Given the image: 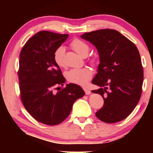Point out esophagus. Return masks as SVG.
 Wrapping results in <instances>:
<instances>
[{
  "instance_id": "obj_1",
  "label": "esophagus",
  "mask_w": 153,
  "mask_h": 153,
  "mask_svg": "<svg viewBox=\"0 0 153 153\" xmlns=\"http://www.w3.org/2000/svg\"><path fill=\"white\" fill-rule=\"evenodd\" d=\"M83 90H84L85 95H90V94H91V92L88 89L86 88H83Z\"/></svg>"
}]
</instances>
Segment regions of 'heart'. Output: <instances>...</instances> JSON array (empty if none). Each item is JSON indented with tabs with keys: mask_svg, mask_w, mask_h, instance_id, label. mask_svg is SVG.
<instances>
[{
	"mask_svg": "<svg viewBox=\"0 0 153 153\" xmlns=\"http://www.w3.org/2000/svg\"><path fill=\"white\" fill-rule=\"evenodd\" d=\"M71 47L77 53L82 56H85L89 51V47L85 42L79 39H74L71 42ZM65 52V49L62 46L58 47L55 50L53 53L54 61L60 68H63L65 66L64 62V55ZM91 62L92 64H95L97 62V59L95 58H91ZM93 72L89 68L85 67L82 68H73L68 71L65 73L66 79L68 81L78 84L83 85L86 84L88 81L91 79Z\"/></svg>",
	"mask_w": 153,
	"mask_h": 153,
	"instance_id": "b5f03b06",
	"label": "heart"
}]
</instances>
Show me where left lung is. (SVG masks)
Returning <instances> with one entry per match:
<instances>
[{
  "label": "left lung",
  "instance_id": "8db88e82",
  "mask_svg": "<svg viewBox=\"0 0 153 153\" xmlns=\"http://www.w3.org/2000/svg\"><path fill=\"white\" fill-rule=\"evenodd\" d=\"M81 37L95 46L100 56L97 73L92 81L100 88L92 92L102 95L104 106L96 116L106 123L124 120L141 95L143 70L139 50L116 30L102 29Z\"/></svg>",
  "mask_w": 153,
  "mask_h": 153
}]
</instances>
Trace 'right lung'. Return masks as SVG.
<instances>
[{
	"instance_id": "obj_1",
	"label": "right lung",
	"mask_w": 153,
	"mask_h": 153,
	"mask_svg": "<svg viewBox=\"0 0 153 153\" xmlns=\"http://www.w3.org/2000/svg\"><path fill=\"white\" fill-rule=\"evenodd\" d=\"M68 36L39 31L27 41L19 55L22 102L35 120L45 125L61 123L70 115L75 101L85 95L82 88L74 83L67 84L57 93L53 91L65 82L53 53Z\"/></svg>"
}]
</instances>
